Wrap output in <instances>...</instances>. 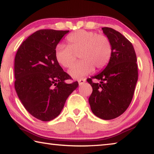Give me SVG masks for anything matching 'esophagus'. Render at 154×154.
Returning <instances> with one entry per match:
<instances>
[{
  "instance_id": "1",
  "label": "esophagus",
  "mask_w": 154,
  "mask_h": 154,
  "mask_svg": "<svg viewBox=\"0 0 154 154\" xmlns=\"http://www.w3.org/2000/svg\"><path fill=\"white\" fill-rule=\"evenodd\" d=\"M85 81H86V79H83V78H82V79H78V82H79V85H82L83 83H84L85 82Z\"/></svg>"
}]
</instances>
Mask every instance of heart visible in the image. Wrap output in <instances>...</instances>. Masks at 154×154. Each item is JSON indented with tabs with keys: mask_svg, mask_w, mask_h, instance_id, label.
Instances as JSON below:
<instances>
[{
	"mask_svg": "<svg viewBox=\"0 0 154 154\" xmlns=\"http://www.w3.org/2000/svg\"><path fill=\"white\" fill-rule=\"evenodd\" d=\"M68 45L60 43L55 48V58L64 68L71 66L75 54L79 53L81 60L72 65L69 73L79 79L92 72L94 67L101 69L111 58L112 47L106 36L84 30H77L67 37Z\"/></svg>",
	"mask_w": 154,
	"mask_h": 154,
	"instance_id": "b5f03b06",
	"label": "heart"
}]
</instances>
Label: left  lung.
Returning <instances> with one entry per match:
<instances>
[{
	"instance_id": "left-lung-1",
	"label": "left lung",
	"mask_w": 154,
	"mask_h": 154,
	"mask_svg": "<svg viewBox=\"0 0 154 154\" xmlns=\"http://www.w3.org/2000/svg\"><path fill=\"white\" fill-rule=\"evenodd\" d=\"M112 47L111 58L100 73L87 79L92 87L89 103L98 118H118L128 107L138 80L137 56L132 44L113 28H102ZM92 79L100 81L94 83Z\"/></svg>"
}]
</instances>
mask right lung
I'll list each match as a JSON object with an SVG mask.
<instances>
[{
	"mask_svg": "<svg viewBox=\"0 0 154 154\" xmlns=\"http://www.w3.org/2000/svg\"><path fill=\"white\" fill-rule=\"evenodd\" d=\"M69 30H40L20 46L15 57V89L25 109L36 119L58 116L69 95L79 86L55 58V48Z\"/></svg>",
	"mask_w": 154,
	"mask_h": 154,
	"instance_id": "1",
	"label": "right lung"
}]
</instances>
